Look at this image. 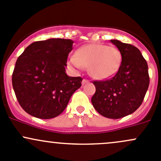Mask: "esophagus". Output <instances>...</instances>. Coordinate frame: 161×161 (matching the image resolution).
<instances>
[{
    "mask_svg": "<svg viewBox=\"0 0 161 161\" xmlns=\"http://www.w3.org/2000/svg\"><path fill=\"white\" fill-rule=\"evenodd\" d=\"M88 82H89V80H87V79H84L83 80H82V85H85V84L88 83Z\"/></svg>",
    "mask_w": 161,
    "mask_h": 161,
    "instance_id": "esophagus-1",
    "label": "esophagus"
}]
</instances>
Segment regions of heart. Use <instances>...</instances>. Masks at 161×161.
Returning a JSON list of instances; mask_svg holds the SVG:
<instances>
[{
	"instance_id": "obj_1",
	"label": "heart",
	"mask_w": 161,
	"mask_h": 161,
	"mask_svg": "<svg viewBox=\"0 0 161 161\" xmlns=\"http://www.w3.org/2000/svg\"><path fill=\"white\" fill-rule=\"evenodd\" d=\"M122 58L120 51L116 47L89 44L78 48L75 55L69 58L68 64L75 70L88 67L89 75L93 79L105 80L117 73Z\"/></svg>"
}]
</instances>
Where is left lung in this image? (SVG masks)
Masks as SVG:
<instances>
[{
	"instance_id": "8db88e82",
	"label": "left lung",
	"mask_w": 161,
	"mask_h": 161,
	"mask_svg": "<svg viewBox=\"0 0 161 161\" xmlns=\"http://www.w3.org/2000/svg\"><path fill=\"white\" fill-rule=\"evenodd\" d=\"M120 51L122 63L113 78L95 81L92 106L102 116L119 119L134 113L142 104L150 83L148 65L140 51L133 45L112 39Z\"/></svg>"
}]
</instances>
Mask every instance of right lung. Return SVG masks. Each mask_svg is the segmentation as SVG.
Returning a JSON list of instances; mask_svg holds the SVG:
<instances>
[{
	"label": "right lung",
	"instance_id": "obj_1",
	"mask_svg": "<svg viewBox=\"0 0 161 161\" xmlns=\"http://www.w3.org/2000/svg\"><path fill=\"white\" fill-rule=\"evenodd\" d=\"M74 42L50 38L28 45L17 59L12 86L17 99L28 114L52 119L66 108L72 95L81 87V77L65 72Z\"/></svg>",
	"mask_w": 161,
	"mask_h": 161
}]
</instances>
